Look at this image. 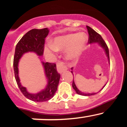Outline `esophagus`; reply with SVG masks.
I'll return each instance as SVG.
<instances>
[{"mask_svg": "<svg viewBox=\"0 0 127 127\" xmlns=\"http://www.w3.org/2000/svg\"><path fill=\"white\" fill-rule=\"evenodd\" d=\"M56 67H57L58 71L60 73H62L64 71L67 69V67L63 63L60 62V61L57 63V64H56Z\"/></svg>", "mask_w": 127, "mask_h": 127, "instance_id": "34e87169", "label": "esophagus"}]
</instances>
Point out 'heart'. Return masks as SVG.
<instances>
[{
    "label": "heart",
    "instance_id": "heart-1",
    "mask_svg": "<svg viewBox=\"0 0 127 127\" xmlns=\"http://www.w3.org/2000/svg\"><path fill=\"white\" fill-rule=\"evenodd\" d=\"M87 40L88 36L85 32L74 33L58 37L55 39L52 44H48L46 52L49 53L69 48L66 52V57L69 60H72L81 54Z\"/></svg>",
    "mask_w": 127,
    "mask_h": 127
}]
</instances>
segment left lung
<instances>
[{
	"mask_svg": "<svg viewBox=\"0 0 127 127\" xmlns=\"http://www.w3.org/2000/svg\"><path fill=\"white\" fill-rule=\"evenodd\" d=\"M87 30H88V34H89V35H88V43H96V42H98V44H99V45H100L101 47L104 50L105 53H106V56H107V58H108L109 62L110 63L109 54L108 47H107L106 42H104V40L103 38H102V37L101 36V35H99L98 33H97L95 31H94L93 29H92V28H91L90 27L87 26ZM72 69L73 68H71V69L72 70ZM71 72L72 73V74H73L72 71H71ZM105 85L103 87V88L104 87ZM72 87L74 89V90L75 91V92H76L77 94L80 95L91 96V95H95L97 93H83V92H81L79 90V89H78L77 88V87H76V85H75L74 80H73V82H72ZM103 88H102L101 90H103ZM101 90H100V91ZM100 91H99V92H100Z\"/></svg>",
	"mask_w": 127,
	"mask_h": 127,
	"instance_id": "left-lung-1",
	"label": "left lung"
}]
</instances>
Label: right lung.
Returning a JSON list of instances; mask_svg holds the SVG:
<instances>
[{
	"label": "right lung",
	"mask_w": 127,
	"mask_h": 127,
	"mask_svg": "<svg viewBox=\"0 0 127 127\" xmlns=\"http://www.w3.org/2000/svg\"><path fill=\"white\" fill-rule=\"evenodd\" d=\"M48 28L41 29H33L28 31L20 39L15 48L13 59V69L15 77L19 88L23 95L33 101H47L53 98L57 90L60 79V74L56 70L55 63L42 62L45 74L48 80L46 88L36 94L28 92L26 88L21 85L18 76V63L23 55L27 52H34L37 55H43L44 51L45 39L48 35Z\"/></svg>",
	"instance_id": "obj_1"
}]
</instances>
